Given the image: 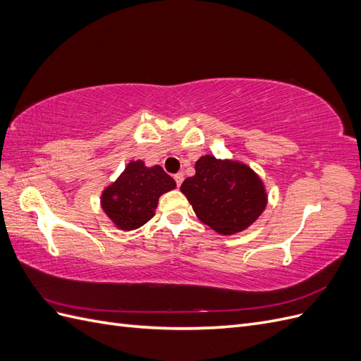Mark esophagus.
<instances>
[{
	"label": "esophagus",
	"instance_id": "1",
	"mask_svg": "<svg viewBox=\"0 0 361 361\" xmlns=\"http://www.w3.org/2000/svg\"><path fill=\"white\" fill-rule=\"evenodd\" d=\"M174 180H176L178 187H180L182 182H183V174H182V173H176V174H174Z\"/></svg>",
	"mask_w": 361,
	"mask_h": 361
}]
</instances>
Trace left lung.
<instances>
[{"label":"left lung","mask_w":361,"mask_h":361,"mask_svg":"<svg viewBox=\"0 0 361 361\" xmlns=\"http://www.w3.org/2000/svg\"><path fill=\"white\" fill-rule=\"evenodd\" d=\"M195 215L221 235H233L253 224L267 206L257 174L241 162L206 155L195 162V174L180 185Z\"/></svg>","instance_id":"obj_1"}]
</instances>
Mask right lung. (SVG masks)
Wrapping results in <instances>:
<instances>
[{
    "instance_id": "add662e5",
    "label": "right lung",
    "mask_w": 361,
    "mask_h": 361,
    "mask_svg": "<svg viewBox=\"0 0 361 361\" xmlns=\"http://www.w3.org/2000/svg\"><path fill=\"white\" fill-rule=\"evenodd\" d=\"M176 188V182L159 166L143 161L128 164L120 178L102 194V209L122 231H134L155 215L159 195Z\"/></svg>"
}]
</instances>
